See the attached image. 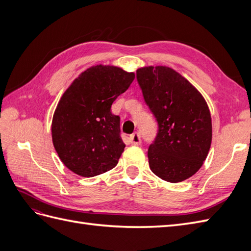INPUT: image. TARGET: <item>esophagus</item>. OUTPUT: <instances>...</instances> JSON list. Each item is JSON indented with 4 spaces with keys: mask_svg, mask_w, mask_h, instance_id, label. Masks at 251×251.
Returning <instances> with one entry per match:
<instances>
[{
    "mask_svg": "<svg viewBox=\"0 0 251 251\" xmlns=\"http://www.w3.org/2000/svg\"><path fill=\"white\" fill-rule=\"evenodd\" d=\"M130 141L132 144H135V146H139L141 143V139H140V134L139 133H134L130 136Z\"/></svg>",
    "mask_w": 251,
    "mask_h": 251,
    "instance_id": "1",
    "label": "esophagus"
}]
</instances>
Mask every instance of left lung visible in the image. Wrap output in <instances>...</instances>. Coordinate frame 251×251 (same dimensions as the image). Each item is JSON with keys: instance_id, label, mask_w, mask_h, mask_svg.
Returning <instances> with one entry per match:
<instances>
[{"instance_id": "8db88e82", "label": "left lung", "mask_w": 251, "mask_h": 251, "mask_svg": "<svg viewBox=\"0 0 251 251\" xmlns=\"http://www.w3.org/2000/svg\"><path fill=\"white\" fill-rule=\"evenodd\" d=\"M147 104L158 123V134L148 151L150 169L172 183L200 170L210 149L212 126L202 94L180 73L166 66L137 70Z\"/></svg>"}]
</instances>
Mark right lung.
<instances>
[{"label":"right lung","mask_w":251,"mask_h":251,"mask_svg":"<svg viewBox=\"0 0 251 251\" xmlns=\"http://www.w3.org/2000/svg\"><path fill=\"white\" fill-rule=\"evenodd\" d=\"M134 78V72L119 67L92 66L60 97L52 118V142L71 172L89 178L117 165L126 144L120 118L112 114L111 105Z\"/></svg>","instance_id":"1"}]
</instances>
